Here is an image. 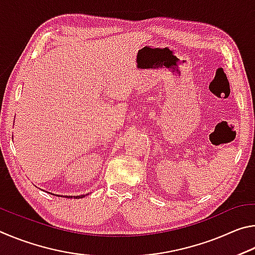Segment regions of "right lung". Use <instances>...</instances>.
<instances>
[{"label": "right lung", "mask_w": 255, "mask_h": 255, "mask_svg": "<svg viewBox=\"0 0 255 255\" xmlns=\"http://www.w3.org/2000/svg\"><path fill=\"white\" fill-rule=\"evenodd\" d=\"M50 193V192H48ZM51 195H54V193H51ZM89 193H86V195H80V196H60V197H64V198H74V199H81V198H84L85 196H88ZM54 196H57L59 197V195H54Z\"/></svg>", "instance_id": "add662e5"}]
</instances>
